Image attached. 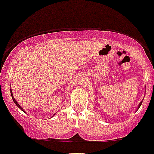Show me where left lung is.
I'll return each mask as SVG.
<instances>
[{"label": "left lung", "instance_id": "obj_1", "mask_svg": "<svg viewBox=\"0 0 154 154\" xmlns=\"http://www.w3.org/2000/svg\"><path fill=\"white\" fill-rule=\"evenodd\" d=\"M141 103H142V101H141V102H140V103H139L138 106H137V109H139V108H140V105H141Z\"/></svg>", "mask_w": 154, "mask_h": 154}]
</instances>
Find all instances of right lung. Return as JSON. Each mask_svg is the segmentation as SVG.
I'll use <instances>...</instances> for the list:
<instances>
[{
    "label": "right lung",
    "mask_w": 154,
    "mask_h": 154,
    "mask_svg": "<svg viewBox=\"0 0 154 154\" xmlns=\"http://www.w3.org/2000/svg\"><path fill=\"white\" fill-rule=\"evenodd\" d=\"M10 94H11V96H12V98H13V100H14V103H15V104H16V105H17V106H18V107H19V108H20V109H21V110H23V112H25V111H24V110H23V108H22V106H20V104H19V103H17V100H15V98H14V95H13V93H12V91H11V89H10Z\"/></svg>",
    "instance_id": "add662e5"
}]
</instances>
